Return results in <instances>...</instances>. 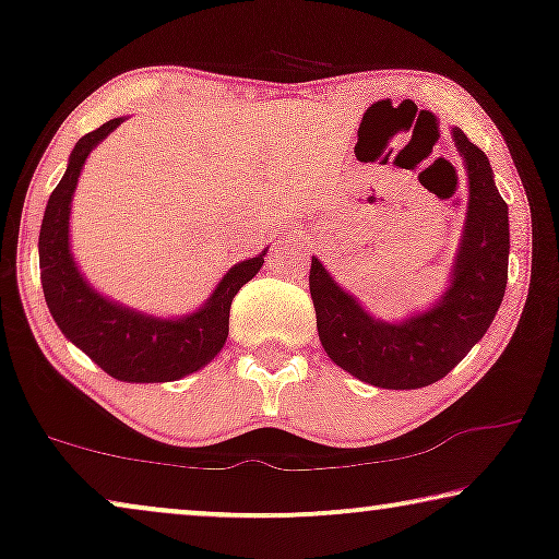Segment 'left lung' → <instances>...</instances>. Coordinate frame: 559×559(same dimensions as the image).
<instances>
[{"mask_svg":"<svg viewBox=\"0 0 559 559\" xmlns=\"http://www.w3.org/2000/svg\"><path fill=\"white\" fill-rule=\"evenodd\" d=\"M455 147L468 173V216L450 287L430 310L402 323H384L343 293L325 266L312 259L310 297L325 354L356 379L381 389H419L445 377L484 338L507 293L509 205L493 170L461 129Z\"/></svg>","mask_w":559,"mask_h":559,"instance_id":"1","label":"left lung"}]
</instances>
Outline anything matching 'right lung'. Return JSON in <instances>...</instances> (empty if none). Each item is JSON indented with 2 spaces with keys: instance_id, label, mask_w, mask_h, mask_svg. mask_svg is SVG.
<instances>
[{
  "instance_id": "1",
  "label": "right lung",
  "mask_w": 559,
  "mask_h": 559,
  "mask_svg": "<svg viewBox=\"0 0 559 559\" xmlns=\"http://www.w3.org/2000/svg\"><path fill=\"white\" fill-rule=\"evenodd\" d=\"M124 117L111 119L75 142L68 170L45 205L40 226V280L52 320L71 343L109 377L132 384L178 381L203 369L228 338L231 300L262 270L264 254L234 264L224 274L203 308L186 318H155L129 310L96 293L73 262L68 241L71 201L83 163Z\"/></svg>"
}]
</instances>
